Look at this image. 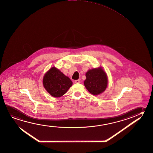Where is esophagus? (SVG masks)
Masks as SVG:
<instances>
[{"instance_id":"34e87169","label":"esophagus","mask_w":153,"mask_h":153,"mask_svg":"<svg viewBox=\"0 0 153 153\" xmlns=\"http://www.w3.org/2000/svg\"><path fill=\"white\" fill-rule=\"evenodd\" d=\"M75 83H80V80H78V79H77V80H76L75 81Z\"/></svg>"}]
</instances>
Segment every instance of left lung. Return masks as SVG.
<instances>
[{
    "label": "left lung",
    "mask_w": 153,
    "mask_h": 153,
    "mask_svg": "<svg viewBox=\"0 0 153 153\" xmlns=\"http://www.w3.org/2000/svg\"><path fill=\"white\" fill-rule=\"evenodd\" d=\"M84 85L89 92L98 95L105 90L107 88V77L102 68L92 69L86 73Z\"/></svg>",
    "instance_id": "8db88e82"
}]
</instances>
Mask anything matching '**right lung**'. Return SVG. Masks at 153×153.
Segmentation results:
<instances>
[{"label": "right lung", "instance_id": "right-lung-1", "mask_svg": "<svg viewBox=\"0 0 153 153\" xmlns=\"http://www.w3.org/2000/svg\"><path fill=\"white\" fill-rule=\"evenodd\" d=\"M45 88L52 96L59 97L64 95L73 84L70 78L56 68H51L43 79Z\"/></svg>", "mask_w": 153, "mask_h": 153}]
</instances>
